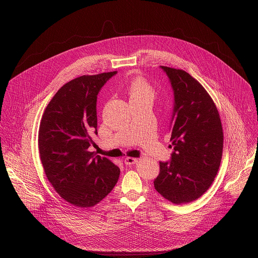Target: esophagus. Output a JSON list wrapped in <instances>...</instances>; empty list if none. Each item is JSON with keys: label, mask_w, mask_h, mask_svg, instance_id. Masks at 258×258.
Returning a JSON list of instances; mask_svg holds the SVG:
<instances>
[{"label": "esophagus", "mask_w": 258, "mask_h": 258, "mask_svg": "<svg viewBox=\"0 0 258 258\" xmlns=\"http://www.w3.org/2000/svg\"><path fill=\"white\" fill-rule=\"evenodd\" d=\"M123 161H124V163H125L126 165H131V164L137 163L138 159H137V158H134V157H126V158H124Z\"/></svg>", "instance_id": "1"}]
</instances>
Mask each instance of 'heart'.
Segmentation results:
<instances>
[{"label":"heart","mask_w":258,"mask_h":258,"mask_svg":"<svg viewBox=\"0 0 258 258\" xmlns=\"http://www.w3.org/2000/svg\"><path fill=\"white\" fill-rule=\"evenodd\" d=\"M130 100H149L153 101L156 98V90L143 78H137L131 82L127 87Z\"/></svg>","instance_id":"b5f03b06"}]
</instances>
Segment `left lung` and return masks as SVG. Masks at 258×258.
Returning a JSON list of instances; mask_svg holds the SVG:
<instances>
[{"label": "left lung", "instance_id": "1", "mask_svg": "<svg viewBox=\"0 0 258 258\" xmlns=\"http://www.w3.org/2000/svg\"><path fill=\"white\" fill-rule=\"evenodd\" d=\"M174 95L171 160L159 162L155 190L174 204L200 198L211 186L222 161L224 133L217 108L202 85L188 72L160 66Z\"/></svg>", "mask_w": 258, "mask_h": 258}]
</instances>
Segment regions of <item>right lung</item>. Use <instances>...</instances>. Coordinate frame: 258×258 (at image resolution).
I'll use <instances>...</instances> for the list:
<instances>
[{
    "instance_id": "right-lung-1",
    "label": "right lung",
    "mask_w": 258,
    "mask_h": 258,
    "mask_svg": "<svg viewBox=\"0 0 258 258\" xmlns=\"http://www.w3.org/2000/svg\"><path fill=\"white\" fill-rule=\"evenodd\" d=\"M117 71L82 76L62 86L45 109L39 151L45 173L68 203L93 207L112 191L120 169L90 151L97 135V96Z\"/></svg>"
}]
</instances>
